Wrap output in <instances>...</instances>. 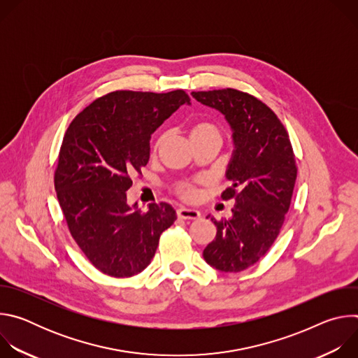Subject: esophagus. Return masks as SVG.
<instances>
[{"label":"esophagus","instance_id":"34e87169","mask_svg":"<svg viewBox=\"0 0 358 358\" xmlns=\"http://www.w3.org/2000/svg\"><path fill=\"white\" fill-rule=\"evenodd\" d=\"M199 215L201 214L196 210H191V208H185V207H181L177 210V217L181 220H198Z\"/></svg>","mask_w":358,"mask_h":358}]
</instances>
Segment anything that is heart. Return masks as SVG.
<instances>
[{
  "label": "heart",
  "mask_w": 358,
  "mask_h": 358,
  "mask_svg": "<svg viewBox=\"0 0 358 358\" xmlns=\"http://www.w3.org/2000/svg\"><path fill=\"white\" fill-rule=\"evenodd\" d=\"M207 133H220L218 131V127L211 123V122H207V120H199V122H195L192 126H191V130H189V136L191 138L192 137H196V136H201V134H207ZM162 143V138L157 137L155 140V143H152V151H156L159 148ZM203 180L198 178V180H192V181H182V182H178L174 188L176 194L178 196H181L182 199H187V201H192L198 196V189H196V184L202 182Z\"/></svg>",
  "instance_id": "obj_1"
}]
</instances>
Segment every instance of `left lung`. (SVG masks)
<instances>
[{"label":"left lung","mask_w":358,"mask_h":358,"mask_svg":"<svg viewBox=\"0 0 358 358\" xmlns=\"http://www.w3.org/2000/svg\"><path fill=\"white\" fill-rule=\"evenodd\" d=\"M191 94L225 115L235 143L227 171L232 185L221 194L224 201L235 199V207L229 220L211 218L217 235L203 259L221 272H242L259 262L280 234L297 177L293 147L275 112L253 94L232 87Z\"/></svg>","instance_id":"8db88e82"}]
</instances>
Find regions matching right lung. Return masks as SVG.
Instances as JSON below:
<instances>
[{
    "label": "right lung",
    "mask_w": 358,
    "mask_h": 358,
    "mask_svg": "<svg viewBox=\"0 0 358 358\" xmlns=\"http://www.w3.org/2000/svg\"><path fill=\"white\" fill-rule=\"evenodd\" d=\"M185 90H115L93 100L69 124L54 184L68 229L101 273L130 278L144 271L160 235L176 221L167 202L131 210L126 191L150 157V137L181 105Z\"/></svg>",
    "instance_id": "add662e5"
}]
</instances>
